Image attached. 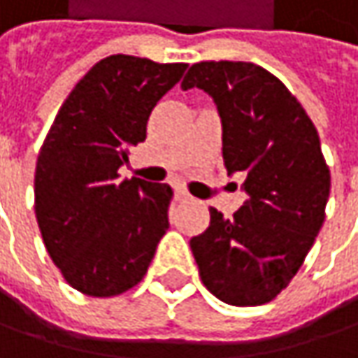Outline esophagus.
<instances>
[{"label":"esophagus","instance_id":"1","mask_svg":"<svg viewBox=\"0 0 358 358\" xmlns=\"http://www.w3.org/2000/svg\"><path fill=\"white\" fill-rule=\"evenodd\" d=\"M174 196H176V200H180V202H186V200H190V194H188L184 188H176V190H174Z\"/></svg>","mask_w":358,"mask_h":358}]
</instances>
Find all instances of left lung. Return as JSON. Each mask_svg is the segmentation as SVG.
Returning <instances> with one entry per match:
<instances>
[{
    "instance_id": "1",
    "label": "left lung",
    "mask_w": 358,
    "mask_h": 358,
    "mask_svg": "<svg viewBox=\"0 0 358 358\" xmlns=\"http://www.w3.org/2000/svg\"><path fill=\"white\" fill-rule=\"evenodd\" d=\"M213 96L222 159L241 172L249 199L233 215L210 206L208 229L190 239L202 284L224 304L271 302L298 273L324 222L330 170L320 137L285 85L253 62H196L182 89Z\"/></svg>"
}]
</instances>
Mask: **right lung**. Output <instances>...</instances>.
I'll use <instances>...</instances> for the list:
<instances>
[{
	"label": "right lung",
	"mask_w": 358,
	"mask_h": 358,
	"mask_svg": "<svg viewBox=\"0 0 358 358\" xmlns=\"http://www.w3.org/2000/svg\"><path fill=\"white\" fill-rule=\"evenodd\" d=\"M188 64L113 54L62 103L34 176V210L54 265L74 289L111 298L137 285L168 231L172 188L121 180L129 150Z\"/></svg>",
	"instance_id": "right-lung-1"
}]
</instances>
